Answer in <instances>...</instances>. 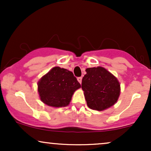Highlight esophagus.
I'll return each instance as SVG.
<instances>
[{"label":"esophagus","mask_w":151,"mask_h":151,"mask_svg":"<svg viewBox=\"0 0 151 151\" xmlns=\"http://www.w3.org/2000/svg\"><path fill=\"white\" fill-rule=\"evenodd\" d=\"M77 80H78V81H79V83H80V84H81V80H82V77H78L77 78Z\"/></svg>","instance_id":"34e87169"}]
</instances>
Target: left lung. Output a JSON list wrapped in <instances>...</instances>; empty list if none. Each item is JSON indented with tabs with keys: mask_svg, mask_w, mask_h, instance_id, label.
Segmentation results:
<instances>
[{
	"mask_svg": "<svg viewBox=\"0 0 151 151\" xmlns=\"http://www.w3.org/2000/svg\"><path fill=\"white\" fill-rule=\"evenodd\" d=\"M81 81V89L89 108L104 111L116 103L121 85L117 78L102 67H91Z\"/></svg>",
	"mask_w": 151,
	"mask_h": 151,
	"instance_id": "1",
	"label": "left lung"
}]
</instances>
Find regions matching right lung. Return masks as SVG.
<instances>
[{"label":"right lung","instance_id":"1","mask_svg":"<svg viewBox=\"0 0 151 151\" xmlns=\"http://www.w3.org/2000/svg\"><path fill=\"white\" fill-rule=\"evenodd\" d=\"M81 87L70 71L55 67L37 82L40 100L52 107H65L70 104L72 95Z\"/></svg>","mask_w":151,"mask_h":151}]
</instances>
